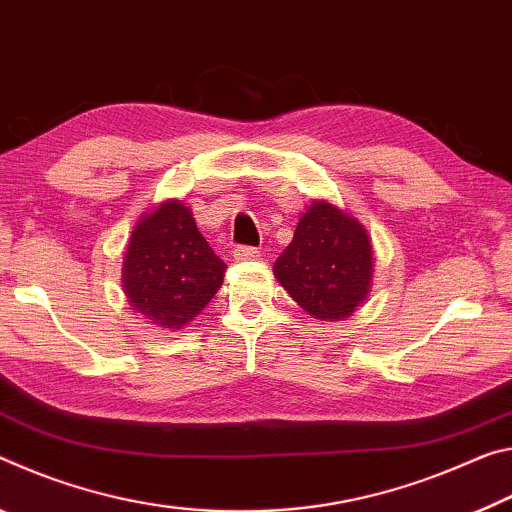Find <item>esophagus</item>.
Masks as SVG:
<instances>
[{
	"label": "esophagus",
	"instance_id": "34e87169",
	"mask_svg": "<svg viewBox=\"0 0 512 512\" xmlns=\"http://www.w3.org/2000/svg\"><path fill=\"white\" fill-rule=\"evenodd\" d=\"M258 256H261V251H258L256 247L240 245V247L233 249V258H236V261H256Z\"/></svg>",
	"mask_w": 512,
	"mask_h": 512
}]
</instances>
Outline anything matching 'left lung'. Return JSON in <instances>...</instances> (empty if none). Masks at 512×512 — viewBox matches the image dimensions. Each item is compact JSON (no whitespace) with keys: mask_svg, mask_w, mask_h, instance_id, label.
<instances>
[{"mask_svg":"<svg viewBox=\"0 0 512 512\" xmlns=\"http://www.w3.org/2000/svg\"><path fill=\"white\" fill-rule=\"evenodd\" d=\"M374 256L365 226L329 201L301 213L295 238L276 258L274 276L317 320H345L365 304Z\"/></svg>","mask_w":512,"mask_h":512,"instance_id":"obj_1","label":"left lung"}]
</instances>
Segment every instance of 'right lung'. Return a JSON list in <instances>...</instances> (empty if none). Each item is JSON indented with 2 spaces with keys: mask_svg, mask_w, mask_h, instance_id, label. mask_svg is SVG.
<instances>
[{
  "mask_svg": "<svg viewBox=\"0 0 512 512\" xmlns=\"http://www.w3.org/2000/svg\"><path fill=\"white\" fill-rule=\"evenodd\" d=\"M226 265L201 236L190 208L167 199L138 220L122 261V290L133 311L163 329H183L204 311Z\"/></svg>",
  "mask_w": 512,
  "mask_h": 512,
  "instance_id": "obj_1",
  "label": "right lung"
}]
</instances>
